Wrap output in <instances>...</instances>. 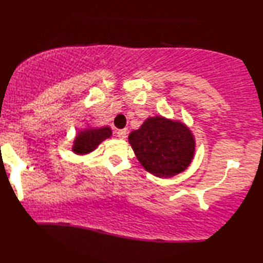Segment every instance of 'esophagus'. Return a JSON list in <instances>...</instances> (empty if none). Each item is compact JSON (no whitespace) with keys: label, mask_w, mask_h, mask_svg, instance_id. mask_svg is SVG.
I'll return each instance as SVG.
<instances>
[{"label":"esophagus","mask_w":263,"mask_h":263,"mask_svg":"<svg viewBox=\"0 0 263 263\" xmlns=\"http://www.w3.org/2000/svg\"><path fill=\"white\" fill-rule=\"evenodd\" d=\"M117 136L120 140H126L127 137V130L126 129H120V130L117 132Z\"/></svg>","instance_id":"esophagus-1"}]
</instances>
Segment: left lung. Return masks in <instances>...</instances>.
Listing matches in <instances>:
<instances>
[{"mask_svg":"<svg viewBox=\"0 0 263 263\" xmlns=\"http://www.w3.org/2000/svg\"><path fill=\"white\" fill-rule=\"evenodd\" d=\"M129 144L145 171L158 178H172L190 166L195 155V139L185 123L150 117L128 136Z\"/></svg>","mask_w":263,"mask_h":263,"instance_id":"obj_1","label":"left lung"}]
</instances>
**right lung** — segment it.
<instances>
[{
	"label": "right lung",
	"instance_id": "obj_1",
	"mask_svg": "<svg viewBox=\"0 0 263 263\" xmlns=\"http://www.w3.org/2000/svg\"><path fill=\"white\" fill-rule=\"evenodd\" d=\"M112 136V129L108 126L89 127L77 133L73 140L72 153L76 155H87L97 149L101 142Z\"/></svg>",
	"mask_w": 263,
	"mask_h": 263
}]
</instances>
